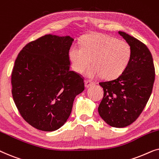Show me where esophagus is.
<instances>
[{
  "mask_svg": "<svg viewBox=\"0 0 159 159\" xmlns=\"http://www.w3.org/2000/svg\"><path fill=\"white\" fill-rule=\"evenodd\" d=\"M94 83L92 81H89V80H85V86L86 88L89 87V86L94 85Z\"/></svg>",
  "mask_w": 159,
  "mask_h": 159,
  "instance_id": "esophagus-1",
  "label": "esophagus"
}]
</instances>
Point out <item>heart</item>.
I'll return each mask as SVG.
<instances>
[{"mask_svg": "<svg viewBox=\"0 0 159 159\" xmlns=\"http://www.w3.org/2000/svg\"><path fill=\"white\" fill-rule=\"evenodd\" d=\"M68 57L76 73H83L92 60L93 65L86 75L89 78L102 75L105 79L112 80L119 77L127 68L132 58V47L126 41L111 35L90 34L82 39L81 46H70Z\"/></svg>", "mask_w": 159, "mask_h": 159, "instance_id": "heart-1", "label": "heart"}]
</instances>
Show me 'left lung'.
Returning a JSON list of instances; mask_svg holds the SVG:
<instances>
[{
    "label": "left lung",
    "instance_id": "left-lung-1",
    "mask_svg": "<svg viewBox=\"0 0 159 159\" xmlns=\"http://www.w3.org/2000/svg\"><path fill=\"white\" fill-rule=\"evenodd\" d=\"M118 33L132 47V58L119 77L99 83L104 96L98 112L108 125L122 128L134 122L145 108L153 90L155 67L145 44L124 32Z\"/></svg>",
    "mask_w": 159,
    "mask_h": 159
}]
</instances>
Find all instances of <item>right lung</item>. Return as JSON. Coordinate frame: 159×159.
Here are the masks:
<instances>
[{
	"instance_id": "obj_1",
	"label": "right lung",
	"mask_w": 159,
	"mask_h": 159,
	"mask_svg": "<svg viewBox=\"0 0 159 159\" xmlns=\"http://www.w3.org/2000/svg\"><path fill=\"white\" fill-rule=\"evenodd\" d=\"M70 36L46 35L20 51L11 73V93L20 115L37 129L52 132L66 122L84 78L70 70Z\"/></svg>"
}]
</instances>
